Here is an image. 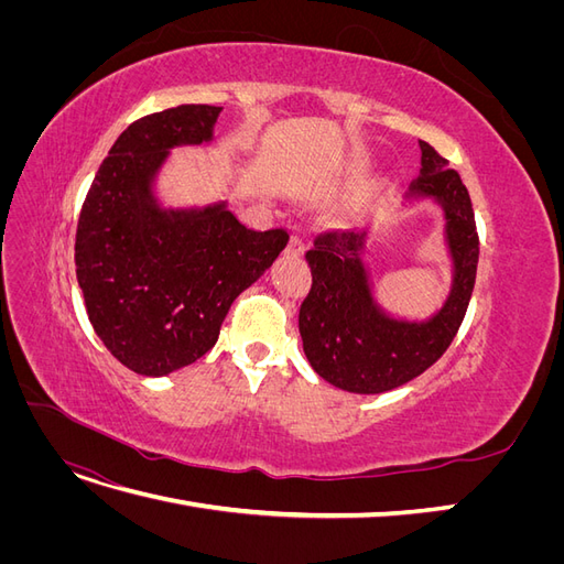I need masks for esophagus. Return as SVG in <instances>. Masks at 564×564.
<instances>
[{
    "label": "esophagus",
    "instance_id": "34e87169",
    "mask_svg": "<svg viewBox=\"0 0 564 564\" xmlns=\"http://www.w3.org/2000/svg\"><path fill=\"white\" fill-rule=\"evenodd\" d=\"M303 251H305V240H303V235L294 232V235H292V240H289V245H286V253L303 256Z\"/></svg>",
    "mask_w": 564,
    "mask_h": 564
}]
</instances>
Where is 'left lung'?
I'll return each mask as SVG.
<instances>
[{
	"label": "left lung",
	"instance_id": "8db88e82",
	"mask_svg": "<svg viewBox=\"0 0 564 564\" xmlns=\"http://www.w3.org/2000/svg\"><path fill=\"white\" fill-rule=\"evenodd\" d=\"M419 145L421 174L406 197H433L440 204L454 261L452 292L431 319L406 322L383 313L362 263L367 232H322L305 253L313 272L299 313L305 357L324 381L360 395L404 386L435 365L464 322L475 286L480 240L470 195L433 145Z\"/></svg>",
	"mask_w": 564,
	"mask_h": 564
}]
</instances>
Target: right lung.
<instances>
[{"mask_svg":"<svg viewBox=\"0 0 564 564\" xmlns=\"http://www.w3.org/2000/svg\"><path fill=\"white\" fill-rule=\"evenodd\" d=\"M220 108L178 106L129 124L82 204L75 265L94 332L119 362L164 377L209 352L232 301L286 247L226 207L162 209L152 181L176 145L214 139Z\"/></svg>","mask_w":564,"mask_h":564,"instance_id":"add662e5","label":"right lung"}]
</instances>
